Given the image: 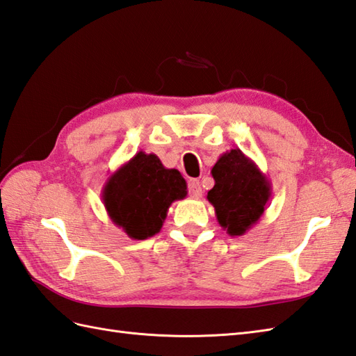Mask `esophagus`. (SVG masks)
<instances>
[{
	"mask_svg": "<svg viewBox=\"0 0 356 356\" xmlns=\"http://www.w3.org/2000/svg\"><path fill=\"white\" fill-rule=\"evenodd\" d=\"M188 189H189V194L194 198L202 197V186H200V181L197 179H191L188 181Z\"/></svg>",
	"mask_w": 356,
	"mask_h": 356,
	"instance_id": "obj_1",
	"label": "esophagus"
}]
</instances>
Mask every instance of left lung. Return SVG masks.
<instances>
[{
	"instance_id": "1",
	"label": "left lung",
	"mask_w": 356,
	"mask_h": 356,
	"mask_svg": "<svg viewBox=\"0 0 356 356\" xmlns=\"http://www.w3.org/2000/svg\"><path fill=\"white\" fill-rule=\"evenodd\" d=\"M216 185L206 195L218 225L230 236H241L258 222L271 198V184L250 158L232 148L211 170Z\"/></svg>"
}]
</instances>
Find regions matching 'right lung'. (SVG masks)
Segmentation results:
<instances>
[{
  "label": "right lung",
  "mask_w": 356,
  "mask_h": 356,
  "mask_svg": "<svg viewBox=\"0 0 356 356\" xmlns=\"http://www.w3.org/2000/svg\"><path fill=\"white\" fill-rule=\"evenodd\" d=\"M186 194L177 170L165 168L153 153L139 152L109 176L102 200L115 226L131 239H147L161 232L171 203Z\"/></svg>",
  "instance_id": "1"
}]
</instances>
